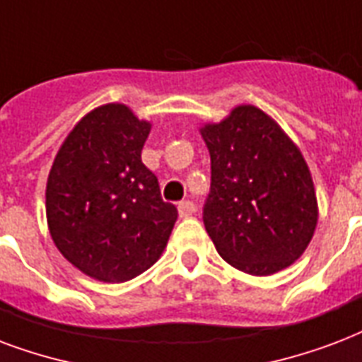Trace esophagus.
Segmentation results:
<instances>
[{
    "label": "esophagus",
    "instance_id": "obj_1",
    "mask_svg": "<svg viewBox=\"0 0 362 362\" xmlns=\"http://www.w3.org/2000/svg\"><path fill=\"white\" fill-rule=\"evenodd\" d=\"M178 212H180L182 218L192 216L193 212H195V205H193V201H182L180 205H178Z\"/></svg>",
    "mask_w": 362,
    "mask_h": 362
}]
</instances>
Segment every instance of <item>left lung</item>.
I'll list each match as a JSON object with an SVG mask.
<instances>
[{
	"label": "left lung",
	"mask_w": 362,
	"mask_h": 362,
	"mask_svg": "<svg viewBox=\"0 0 362 362\" xmlns=\"http://www.w3.org/2000/svg\"><path fill=\"white\" fill-rule=\"evenodd\" d=\"M211 153L203 224L218 255L250 275L298 260L317 226V201L302 153L255 106L201 129Z\"/></svg>",
	"instance_id": "8db88e82"
}]
</instances>
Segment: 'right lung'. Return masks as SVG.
Listing matches in <instances>:
<instances>
[{
  "label": "right lung",
  "mask_w": 362,
  "mask_h": 362,
  "mask_svg": "<svg viewBox=\"0 0 362 362\" xmlns=\"http://www.w3.org/2000/svg\"><path fill=\"white\" fill-rule=\"evenodd\" d=\"M148 134L150 123L123 104L96 107L66 138L49 173L52 241L77 269L104 283L153 266L178 218L142 163Z\"/></svg>",
  "instance_id": "obj_1"
}]
</instances>
